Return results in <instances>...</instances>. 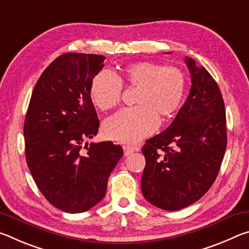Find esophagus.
Listing matches in <instances>:
<instances>
[{
	"mask_svg": "<svg viewBox=\"0 0 249 249\" xmlns=\"http://www.w3.org/2000/svg\"><path fill=\"white\" fill-rule=\"evenodd\" d=\"M123 149H124V155L125 156H128L130 154H133L134 151H136L138 148H137V147H134V146L125 145V146H123Z\"/></svg>",
	"mask_w": 249,
	"mask_h": 249,
	"instance_id": "34e87169",
	"label": "esophagus"
}]
</instances>
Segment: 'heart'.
Returning <instances> with one entry per match:
<instances>
[{"label": "heart", "mask_w": 249, "mask_h": 249, "mask_svg": "<svg viewBox=\"0 0 249 249\" xmlns=\"http://www.w3.org/2000/svg\"><path fill=\"white\" fill-rule=\"evenodd\" d=\"M137 88L134 107L122 109L105 121L103 133L109 140L137 142L157 129L159 116L169 117L178 111L187 93V77L178 67L151 61L125 66L120 77L102 70L90 84V98L96 107L107 111L122 99L123 84Z\"/></svg>", "instance_id": "b5f03b06"}]
</instances>
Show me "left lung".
I'll use <instances>...</instances> for the list:
<instances>
[{"label":"left lung","mask_w":249,"mask_h":249,"mask_svg":"<svg viewBox=\"0 0 249 249\" xmlns=\"http://www.w3.org/2000/svg\"><path fill=\"white\" fill-rule=\"evenodd\" d=\"M191 77L188 99L165 132L142 148L145 199L157 208L177 211L195 203L215 181L224 157L227 135L220 88L204 67L184 59Z\"/></svg>","instance_id":"8db88e82"}]
</instances>
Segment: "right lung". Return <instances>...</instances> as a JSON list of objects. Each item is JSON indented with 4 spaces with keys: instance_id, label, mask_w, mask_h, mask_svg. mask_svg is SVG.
Here are the masks:
<instances>
[{
    "instance_id": "1",
    "label": "right lung",
    "mask_w": 249,
    "mask_h": 249,
    "mask_svg": "<svg viewBox=\"0 0 249 249\" xmlns=\"http://www.w3.org/2000/svg\"><path fill=\"white\" fill-rule=\"evenodd\" d=\"M104 56L67 53L41 73L25 116L26 162L43 196L57 209L81 213L107 193V180L123 156L112 142H91L100 122L90 84Z\"/></svg>"
}]
</instances>
